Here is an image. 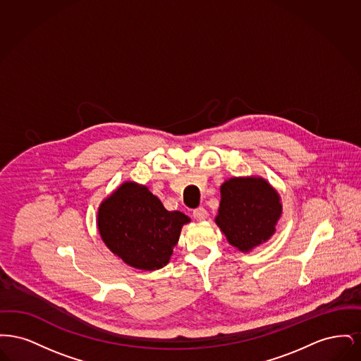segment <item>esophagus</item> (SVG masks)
Listing matches in <instances>:
<instances>
[{
  "label": "esophagus",
  "instance_id": "1",
  "mask_svg": "<svg viewBox=\"0 0 361 361\" xmlns=\"http://www.w3.org/2000/svg\"><path fill=\"white\" fill-rule=\"evenodd\" d=\"M193 218L196 219V221H204L208 218V212H207L206 208H203V207H199V208H196L195 211H193Z\"/></svg>",
  "mask_w": 361,
  "mask_h": 361
}]
</instances>
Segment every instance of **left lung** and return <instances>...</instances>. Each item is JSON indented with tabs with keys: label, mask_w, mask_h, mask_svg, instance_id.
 Returning a JSON list of instances; mask_svg holds the SVG:
<instances>
[{
	"label": "left lung",
	"mask_w": 361,
	"mask_h": 361,
	"mask_svg": "<svg viewBox=\"0 0 361 361\" xmlns=\"http://www.w3.org/2000/svg\"><path fill=\"white\" fill-rule=\"evenodd\" d=\"M221 195L215 222L233 246L249 252L271 238L281 204L277 192L265 180L231 178L221 187Z\"/></svg>",
	"instance_id": "left-lung-1"
}]
</instances>
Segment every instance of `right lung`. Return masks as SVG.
I'll use <instances>...</instances> for the list:
<instances>
[{"label": "right lung", "instance_id": "add662e5", "mask_svg": "<svg viewBox=\"0 0 361 361\" xmlns=\"http://www.w3.org/2000/svg\"><path fill=\"white\" fill-rule=\"evenodd\" d=\"M189 218L168 211L146 187L126 183L99 208L97 226L105 245L128 265L155 271L165 267Z\"/></svg>", "mask_w": 361, "mask_h": 361}]
</instances>
